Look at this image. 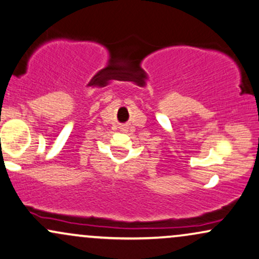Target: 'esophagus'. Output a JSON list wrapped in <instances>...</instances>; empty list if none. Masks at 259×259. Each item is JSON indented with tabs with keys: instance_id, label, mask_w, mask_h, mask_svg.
<instances>
[{
	"instance_id": "34e87169",
	"label": "esophagus",
	"mask_w": 259,
	"mask_h": 259,
	"mask_svg": "<svg viewBox=\"0 0 259 259\" xmlns=\"http://www.w3.org/2000/svg\"><path fill=\"white\" fill-rule=\"evenodd\" d=\"M121 131H123V132H126V131H127V127H121Z\"/></svg>"
}]
</instances>
